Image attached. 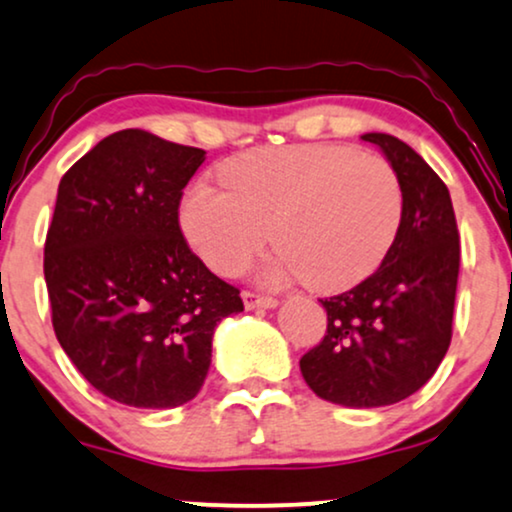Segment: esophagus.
<instances>
[{"label":"esophagus","mask_w":512,"mask_h":512,"mask_svg":"<svg viewBox=\"0 0 512 512\" xmlns=\"http://www.w3.org/2000/svg\"><path fill=\"white\" fill-rule=\"evenodd\" d=\"M243 304L245 309H274L278 300L260 293H252V290H243Z\"/></svg>","instance_id":"34e87169"}]
</instances>
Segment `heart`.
Segmentation results:
<instances>
[{"label":"heart","mask_w":512,"mask_h":512,"mask_svg":"<svg viewBox=\"0 0 512 512\" xmlns=\"http://www.w3.org/2000/svg\"><path fill=\"white\" fill-rule=\"evenodd\" d=\"M219 184H193L181 200V229L200 260L234 276L274 234L281 252L267 281L302 276L328 293L380 267L404 210L394 167L338 144L255 148L222 165Z\"/></svg>","instance_id":"1"}]
</instances>
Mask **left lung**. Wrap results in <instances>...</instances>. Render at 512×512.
Here are the masks:
<instances>
[{
    "instance_id": "1",
    "label": "left lung",
    "mask_w": 512,
    "mask_h": 512,
    "mask_svg": "<svg viewBox=\"0 0 512 512\" xmlns=\"http://www.w3.org/2000/svg\"><path fill=\"white\" fill-rule=\"evenodd\" d=\"M397 172L404 210L378 271L347 293L321 300L323 340L300 359L314 394L352 409L411 397L435 375L451 345L461 243L449 189L409 144L361 137Z\"/></svg>"
}]
</instances>
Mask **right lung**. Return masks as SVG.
I'll use <instances>...</instances> for the list:
<instances>
[{
  "label": "right lung",
  "instance_id": "add662e5",
  "mask_svg": "<svg viewBox=\"0 0 512 512\" xmlns=\"http://www.w3.org/2000/svg\"><path fill=\"white\" fill-rule=\"evenodd\" d=\"M203 148L122 129L58 184L44 243L51 323L77 371L108 399L174 409L196 397L212 335L243 312L241 290L181 236L184 186Z\"/></svg>",
  "mask_w": 512,
  "mask_h": 512
}]
</instances>
